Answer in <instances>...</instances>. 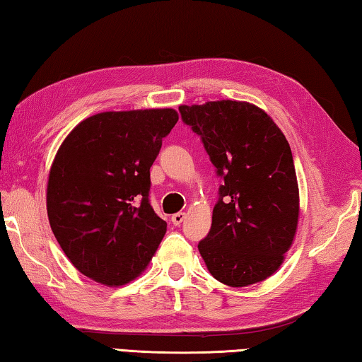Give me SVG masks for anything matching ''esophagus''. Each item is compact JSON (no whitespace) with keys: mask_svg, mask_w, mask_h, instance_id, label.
Masks as SVG:
<instances>
[{"mask_svg":"<svg viewBox=\"0 0 362 362\" xmlns=\"http://www.w3.org/2000/svg\"><path fill=\"white\" fill-rule=\"evenodd\" d=\"M170 220H173V223L175 225V226H179L183 220H185V212H177V214H174L173 217H170Z\"/></svg>","mask_w":362,"mask_h":362,"instance_id":"1","label":"esophagus"}]
</instances>
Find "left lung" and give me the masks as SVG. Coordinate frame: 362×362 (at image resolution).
I'll use <instances>...</instances> for the list:
<instances>
[{
    "instance_id": "obj_1",
    "label": "left lung",
    "mask_w": 362,
    "mask_h": 362,
    "mask_svg": "<svg viewBox=\"0 0 362 362\" xmlns=\"http://www.w3.org/2000/svg\"><path fill=\"white\" fill-rule=\"evenodd\" d=\"M179 112L223 179L199 254L220 283H260L283 265L297 231L298 183L289 142L249 102L180 105Z\"/></svg>"
}]
</instances>
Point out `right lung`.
<instances>
[{
  "mask_svg": "<svg viewBox=\"0 0 362 362\" xmlns=\"http://www.w3.org/2000/svg\"><path fill=\"white\" fill-rule=\"evenodd\" d=\"M177 121L173 108L103 112L59 146L47 179L49 223L73 267L95 283H131L155 255L168 223L150 206V168Z\"/></svg>",
  "mask_w": 362,
  "mask_h": 362,
  "instance_id": "right-lung-1",
  "label": "right lung"
}]
</instances>
